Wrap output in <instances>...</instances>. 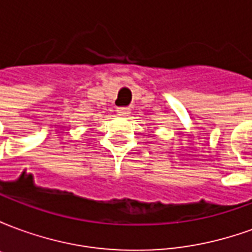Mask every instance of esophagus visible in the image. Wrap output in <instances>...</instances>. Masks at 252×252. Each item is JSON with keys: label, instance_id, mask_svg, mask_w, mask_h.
<instances>
[{"label": "esophagus", "instance_id": "obj_1", "mask_svg": "<svg viewBox=\"0 0 252 252\" xmlns=\"http://www.w3.org/2000/svg\"><path fill=\"white\" fill-rule=\"evenodd\" d=\"M117 115L121 117H126L131 115V109L129 108H117Z\"/></svg>", "mask_w": 252, "mask_h": 252}]
</instances>
